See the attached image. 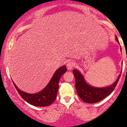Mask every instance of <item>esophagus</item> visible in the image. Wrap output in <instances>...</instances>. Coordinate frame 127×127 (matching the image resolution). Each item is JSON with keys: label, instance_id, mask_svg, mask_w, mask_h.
<instances>
[{"label": "esophagus", "instance_id": "1", "mask_svg": "<svg viewBox=\"0 0 127 127\" xmlns=\"http://www.w3.org/2000/svg\"><path fill=\"white\" fill-rule=\"evenodd\" d=\"M74 63L73 61H69L67 64V68L68 70L72 69L73 67H74Z\"/></svg>", "mask_w": 127, "mask_h": 127}]
</instances>
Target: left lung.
I'll return each mask as SVG.
<instances>
[{
    "mask_svg": "<svg viewBox=\"0 0 127 127\" xmlns=\"http://www.w3.org/2000/svg\"><path fill=\"white\" fill-rule=\"evenodd\" d=\"M116 40L119 43L117 36H116ZM73 74L75 76V88L78 95L87 103H97L109 95L117 85L120 77V74H119L116 81L109 86L106 87H95L87 82L84 75L79 70L74 69Z\"/></svg>",
    "mask_w": 127,
    "mask_h": 127,
    "instance_id": "left-lung-1",
    "label": "left lung"
}]
</instances>
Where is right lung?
<instances>
[{
    "instance_id": "right-lung-1",
    "label": "right lung",
    "mask_w": 127,
    "mask_h": 127,
    "mask_svg": "<svg viewBox=\"0 0 127 127\" xmlns=\"http://www.w3.org/2000/svg\"><path fill=\"white\" fill-rule=\"evenodd\" d=\"M67 71L66 66H63L58 69L52 76L49 83L42 90L36 93H28L21 90L17 87L16 84L13 82L16 90L19 93L23 99L30 104L34 106L45 107L52 104L56 98L60 79L63 74Z\"/></svg>"
}]
</instances>
